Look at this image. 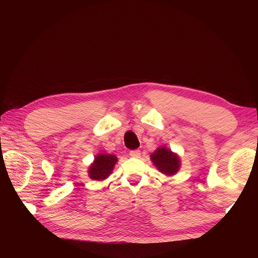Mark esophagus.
Listing matches in <instances>:
<instances>
[{
  "mask_svg": "<svg viewBox=\"0 0 258 258\" xmlns=\"http://www.w3.org/2000/svg\"><path fill=\"white\" fill-rule=\"evenodd\" d=\"M129 155L134 158H140V156H141V152H140L139 150H135V151H131Z\"/></svg>",
  "mask_w": 258,
  "mask_h": 258,
  "instance_id": "obj_1",
  "label": "esophagus"
}]
</instances>
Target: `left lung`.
I'll return each instance as SVG.
<instances>
[{
    "mask_svg": "<svg viewBox=\"0 0 258 258\" xmlns=\"http://www.w3.org/2000/svg\"><path fill=\"white\" fill-rule=\"evenodd\" d=\"M151 160L159 172L167 176H173L181 168V158L166 146H160L151 155Z\"/></svg>",
    "mask_w": 258,
    "mask_h": 258,
    "instance_id": "left-lung-1",
    "label": "left lung"
}]
</instances>
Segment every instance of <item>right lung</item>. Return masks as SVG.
I'll use <instances>...</instances> for the list:
<instances>
[{
  "instance_id": "right-lung-1",
  "label": "right lung",
  "mask_w": 258,
  "mask_h": 258,
  "mask_svg": "<svg viewBox=\"0 0 258 258\" xmlns=\"http://www.w3.org/2000/svg\"><path fill=\"white\" fill-rule=\"evenodd\" d=\"M117 157L112 154H98L93 162L89 166L88 174L93 181H103L112 174V171L117 163Z\"/></svg>"
}]
</instances>
